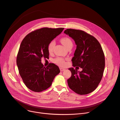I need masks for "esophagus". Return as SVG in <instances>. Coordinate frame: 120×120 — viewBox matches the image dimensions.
<instances>
[{
	"label": "esophagus",
	"mask_w": 120,
	"mask_h": 120,
	"mask_svg": "<svg viewBox=\"0 0 120 120\" xmlns=\"http://www.w3.org/2000/svg\"><path fill=\"white\" fill-rule=\"evenodd\" d=\"M60 70L61 71H64L65 70V69L63 68H60Z\"/></svg>",
	"instance_id": "obj_1"
}]
</instances>
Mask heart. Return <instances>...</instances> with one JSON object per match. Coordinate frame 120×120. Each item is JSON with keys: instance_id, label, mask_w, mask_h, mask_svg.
I'll return each mask as SVG.
<instances>
[{"instance_id": "heart-1", "label": "heart", "mask_w": 120, "mask_h": 120, "mask_svg": "<svg viewBox=\"0 0 120 120\" xmlns=\"http://www.w3.org/2000/svg\"><path fill=\"white\" fill-rule=\"evenodd\" d=\"M60 41L62 43V44L65 47H66L67 49L69 47L72 46L73 45L72 42L70 38L67 37H65L61 38L60 39ZM55 45V43L53 41H51L49 43L48 45V50L49 52H52ZM53 62L54 63H55L56 64L59 65L60 66H64L66 64L65 60L62 57H56V58L54 59L53 60Z\"/></svg>"}]
</instances>
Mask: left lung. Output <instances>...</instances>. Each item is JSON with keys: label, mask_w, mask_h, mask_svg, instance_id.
Returning a JSON list of instances; mask_svg holds the SVG:
<instances>
[{"label": "left lung", "mask_w": 120, "mask_h": 120, "mask_svg": "<svg viewBox=\"0 0 120 120\" xmlns=\"http://www.w3.org/2000/svg\"><path fill=\"white\" fill-rule=\"evenodd\" d=\"M64 33L72 38L77 45L72 59L73 66L82 69L78 72L73 68L68 69L71 76L68 79V85L78 94H88L97 88L103 77L105 62L101 46L94 36L82 30L67 29Z\"/></svg>", "instance_id": "obj_1"}]
</instances>
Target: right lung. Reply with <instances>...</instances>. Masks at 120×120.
<instances>
[{"mask_svg": "<svg viewBox=\"0 0 120 120\" xmlns=\"http://www.w3.org/2000/svg\"><path fill=\"white\" fill-rule=\"evenodd\" d=\"M64 28L44 27L27 34L22 41L16 63L22 81L31 91L41 92L50 87L54 77L60 73L58 67L50 63L46 67L42 58L49 57L48 45Z\"/></svg>", "mask_w": 120, "mask_h": 120, "instance_id": "obj_1", "label": "right lung"}]
</instances>
